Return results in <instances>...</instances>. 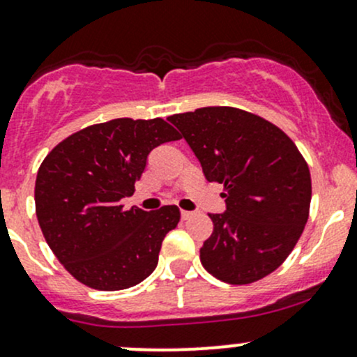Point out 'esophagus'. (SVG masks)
<instances>
[{
    "mask_svg": "<svg viewBox=\"0 0 357 357\" xmlns=\"http://www.w3.org/2000/svg\"><path fill=\"white\" fill-rule=\"evenodd\" d=\"M192 215H193V212H188V211H181V218L185 219V221H186V219H190V218H192Z\"/></svg>",
    "mask_w": 357,
    "mask_h": 357,
    "instance_id": "esophagus-1",
    "label": "esophagus"
}]
</instances>
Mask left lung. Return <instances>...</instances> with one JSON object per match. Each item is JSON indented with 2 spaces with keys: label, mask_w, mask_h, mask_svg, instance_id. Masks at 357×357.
I'll return each instance as SVG.
<instances>
[{
  "label": "left lung",
  "mask_w": 357,
  "mask_h": 357,
  "mask_svg": "<svg viewBox=\"0 0 357 357\" xmlns=\"http://www.w3.org/2000/svg\"><path fill=\"white\" fill-rule=\"evenodd\" d=\"M167 121L181 131L207 181L225 185L226 211L208 214L214 231L200 248L202 266L229 285L268 276L307 222V162L278 126L235 107H204Z\"/></svg>",
  "instance_id": "8db88e82"
}]
</instances>
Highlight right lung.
I'll list each match as a JSON object with an SVG mask.
<instances>
[{"mask_svg": "<svg viewBox=\"0 0 357 357\" xmlns=\"http://www.w3.org/2000/svg\"><path fill=\"white\" fill-rule=\"evenodd\" d=\"M179 139L164 119L93 124L60 142L36 178V215L46 243L63 268L95 290H124L157 268L162 240L178 226L179 208L124 211L146 158Z\"/></svg>", "mask_w": 357, "mask_h": 357, "instance_id": "add662e5", "label": "right lung"}]
</instances>
